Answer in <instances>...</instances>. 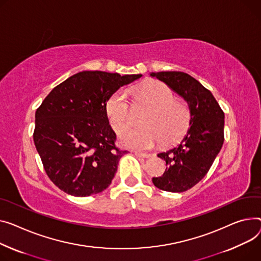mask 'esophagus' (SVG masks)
Listing matches in <instances>:
<instances>
[{
	"label": "esophagus",
	"instance_id": "esophagus-1",
	"mask_svg": "<svg viewBox=\"0 0 261 261\" xmlns=\"http://www.w3.org/2000/svg\"><path fill=\"white\" fill-rule=\"evenodd\" d=\"M135 155L138 156V158H143V159H149V158H151V154H149V153H143V152H138V151H135Z\"/></svg>",
	"mask_w": 261,
	"mask_h": 261
}]
</instances>
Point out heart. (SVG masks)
<instances>
[{
    "instance_id": "heart-1",
    "label": "heart",
    "mask_w": 261,
    "mask_h": 261,
    "mask_svg": "<svg viewBox=\"0 0 261 261\" xmlns=\"http://www.w3.org/2000/svg\"><path fill=\"white\" fill-rule=\"evenodd\" d=\"M138 101L147 111L140 128L120 134V143L136 149H151L161 141L164 145L177 142L186 134L191 120L188 103L174 97L173 91L160 81H149L135 90ZM107 114L112 128L119 132L133 123V108L127 91L118 90L107 102Z\"/></svg>"
}]
</instances>
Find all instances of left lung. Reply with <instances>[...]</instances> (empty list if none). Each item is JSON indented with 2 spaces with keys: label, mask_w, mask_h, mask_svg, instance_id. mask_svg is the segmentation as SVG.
Returning <instances> with one entry per match:
<instances>
[{
  "label": "left lung",
  "mask_w": 261,
  "mask_h": 261,
  "mask_svg": "<svg viewBox=\"0 0 261 261\" xmlns=\"http://www.w3.org/2000/svg\"><path fill=\"white\" fill-rule=\"evenodd\" d=\"M188 102L190 128L175 148L158 154L166 162L163 176L153 177L155 187L168 192H185L198 184L210 170L223 140L224 113L210 90L180 71L152 72Z\"/></svg>",
  "instance_id": "obj_1"
}]
</instances>
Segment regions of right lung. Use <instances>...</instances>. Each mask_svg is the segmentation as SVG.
<instances>
[{
	"label": "right lung",
	"instance_id": "add662e5",
	"mask_svg": "<svg viewBox=\"0 0 261 261\" xmlns=\"http://www.w3.org/2000/svg\"><path fill=\"white\" fill-rule=\"evenodd\" d=\"M142 74L82 71L55 87L36 112L33 142L50 180L85 197L107 189L121 156L107 101Z\"/></svg>",
	"mask_w": 261,
	"mask_h": 261
}]
</instances>
